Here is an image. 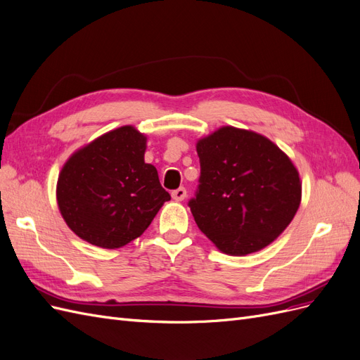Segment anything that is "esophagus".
Returning a JSON list of instances; mask_svg holds the SVG:
<instances>
[{
    "label": "esophagus",
    "mask_w": 360,
    "mask_h": 360,
    "mask_svg": "<svg viewBox=\"0 0 360 360\" xmlns=\"http://www.w3.org/2000/svg\"><path fill=\"white\" fill-rule=\"evenodd\" d=\"M172 198L176 200V201H183L184 198H186V195H188V192H186V189L184 188H179V189H176V191H172Z\"/></svg>",
    "instance_id": "34e87169"
}]
</instances>
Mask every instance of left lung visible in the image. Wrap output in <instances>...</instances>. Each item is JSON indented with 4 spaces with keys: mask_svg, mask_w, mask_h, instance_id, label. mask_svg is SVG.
Instances as JSON below:
<instances>
[{
    "mask_svg": "<svg viewBox=\"0 0 360 360\" xmlns=\"http://www.w3.org/2000/svg\"><path fill=\"white\" fill-rule=\"evenodd\" d=\"M200 186L189 201L200 230L224 254L243 257L284 233L302 201L297 168L252 130L222 126L197 141Z\"/></svg>",
    "mask_w": 360,
    "mask_h": 360,
    "instance_id": "1",
    "label": "left lung"
}]
</instances>
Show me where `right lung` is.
Returning a JSON list of instances; mask_svg holds the SVG:
<instances>
[{"instance_id": "add662e5", "label": "right lung", "mask_w": 360, "mask_h": 360, "mask_svg": "<svg viewBox=\"0 0 360 360\" xmlns=\"http://www.w3.org/2000/svg\"><path fill=\"white\" fill-rule=\"evenodd\" d=\"M147 136L134 126L110 130L76 150L57 181L58 209L70 230L103 249L143 234L171 200L158 169L146 163Z\"/></svg>"}]
</instances>
